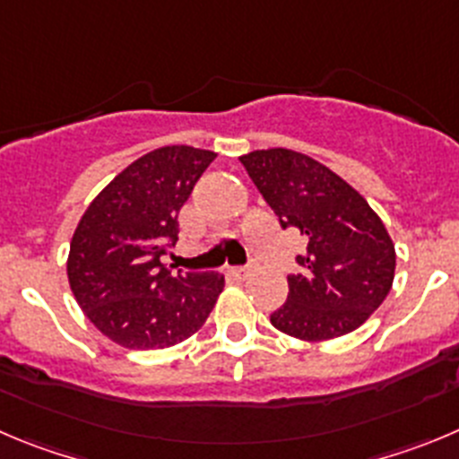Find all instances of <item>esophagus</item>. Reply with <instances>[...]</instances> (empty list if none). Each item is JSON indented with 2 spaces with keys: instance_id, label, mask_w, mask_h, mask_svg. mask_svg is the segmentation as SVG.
<instances>
[{
  "instance_id": "esophagus-1",
  "label": "esophagus",
  "mask_w": 459,
  "mask_h": 459,
  "mask_svg": "<svg viewBox=\"0 0 459 459\" xmlns=\"http://www.w3.org/2000/svg\"><path fill=\"white\" fill-rule=\"evenodd\" d=\"M230 273H233L235 278H247L251 273V269L249 267H235V269H230Z\"/></svg>"
}]
</instances>
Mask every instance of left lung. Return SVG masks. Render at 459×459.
<instances>
[{
    "instance_id": "left-lung-1",
    "label": "left lung",
    "mask_w": 459,
    "mask_h": 459,
    "mask_svg": "<svg viewBox=\"0 0 459 459\" xmlns=\"http://www.w3.org/2000/svg\"><path fill=\"white\" fill-rule=\"evenodd\" d=\"M282 229H299L307 249L290 273L288 301L273 328L297 340L324 342L365 324L392 290L396 251L365 196L326 165L292 149L239 156Z\"/></svg>"
}]
</instances>
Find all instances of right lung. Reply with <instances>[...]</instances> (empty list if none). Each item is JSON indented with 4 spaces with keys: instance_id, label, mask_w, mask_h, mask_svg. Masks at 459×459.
I'll use <instances>...</instances> for the list:
<instances>
[{
    "instance_id": "add662e5",
    "label": "right lung",
    "mask_w": 459,
    "mask_h": 459,
    "mask_svg": "<svg viewBox=\"0 0 459 459\" xmlns=\"http://www.w3.org/2000/svg\"><path fill=\"white\" fill-rule=\"evenodd\" d=\"M215 152L171 144L119 171L72 235L67 278L97 331L126 349H167L195 335L224 290L221 273H171L178 210Z\"/></svg>"
}]
</instances>
